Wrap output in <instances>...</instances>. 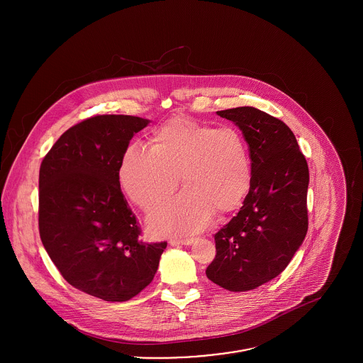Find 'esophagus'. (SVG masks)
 Instances as JSON below:
<instances>
[{
	"instance_id": "esophagus-1",
	"label": "esophagus",
	"mask_w": 363,
	"mask_h": 363,
	"mask_svg": "<svg viewBox=\"0 0 363 363\" xmlns=\"http://www.w3.org/2000/svg\"><path fill=\"white\" fill-rule=\"evenodd\" d=\"M194 242L193 238H186V239H170V245L172 246H179V245H184V246H189Z\"/></svg>"
}]
</instances>
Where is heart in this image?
<instances>
[{
  "instance_id": "b5f03b06",
  "label": "heart",
  "mask_w": 363,
  "mask_h": 363,
  "mask_svg": "<svg viewBox=\"0 0 363 363\" xmlns=\"http://www.w3.org/2000/svg\"><path fill=\"white\" fill-rule=\"evenodd\" d=\"M180 173L186 190L150 216L157 235L199 232L215 211L228 213L242 204L252 183L245 137L235 127L173 117L156 128L152 148L125 150L118 174L125 194L151 211L177 189Z\"/></svg>"
}]
</instances>
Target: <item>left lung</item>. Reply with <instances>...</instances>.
Listing matches in <instances>:
<instances>
[{
  "label": "left lung",
  "instance_id": "obj_1",
  "mask_svg": "<svg viewBox=\"0 0 363 363\" xmlns=\"http://www.w3.org/2000/svg\"><path fill=\"white\" fill-rule=\"evenodd\" d=\"M242 131L252 159L243 206L215 233L208 279L246 292L279 275L308 233L309 167L291 128L256 107L216 111Z\"/></svg>",
  "mask_w": 363,
  "mask_h": 363
}]
</instances>
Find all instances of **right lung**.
<instances>
[{"instance_id": "1", "label": "right lung", "mask_w": 363, "mask_h": 363, "mask_svg": "<svg viewBox=\"0 0 363 363\" xmlns=\"http://www.w3.org/2000/svg\"><path fill=\"white\" fill-rule=\"evenodd\" d=\"M150 120L102 114L68 128L39 172V232L64 279L107 302L147 288L167 243H144L120 189V164Z\"/></svg>"}]
</instances>
